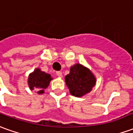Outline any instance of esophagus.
<instances>
[{
	"instance_id": "34e87169",
	"label": "esophagus",
	"mask_w": 133,
	"mask_h": 133,
	"mask_svg": "<svg viewBox=\"0 0 133 133\" xmlns=\"http://www.w3.org/2000/svg\"><path fill=\"white\" fill-rule=\"evenodd\" d=\"M56 74H57V76H58V77H63V74H62V72L61 71H57L56 72Z\"/></svg>"
}]
</instances>
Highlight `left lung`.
Instances as JSON below:
<instances>
[{
	"instance_id": "left-lung-1",
	"label": "left lung",
	"mask_w": 133,
	"mask_h": 133,
	"mask_svg": "<svg viewBox=\"0 0 133 133\" xmlns=\"http://www.w3.org/2000/svg\"><path fill=\"white\" fill-rule=\"evenodd\" d=\"M65 78L70 94L78 97L89 92L96 82L91 71L80 64L71 67L70 74Z\"/></svg>"
}]
</instances>
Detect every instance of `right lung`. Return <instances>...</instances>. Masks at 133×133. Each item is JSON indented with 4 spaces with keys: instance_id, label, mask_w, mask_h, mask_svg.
Returning <instances> with one entry per match:
<instances>
[{
    "instance_id": "right-lung-1",
    "label": "right lung",
    "mask_w": 133,
    "mask_h": 133,
    "mask_svg": "<svg viewBox=\"0 0 133 133\" xmlns=\"http://www.w3.org/2000/svg\"><path fill=\"white\" fill-rule=\"evenodd\" d=\"M51 79V76L49 74H46L40 69L37 68L29 76V87L30 89H40L38 93L41 94L44 93V89L49 86Z\"/></svg>"
}]
</instances>
